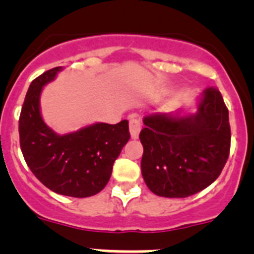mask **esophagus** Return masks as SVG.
<instances>
[{"label":"esophagus","mask_w":254,"mask_h":254,"mask_svg":"<svg viewBox=\"0 0 254 254\" xmlns=\"http://www.w3.org/2000/svg\"><path fill=\"white\" fill-rule=\"evenodd\" d=\"M129 130L130 135H131V139H137L140 134V130H141V123L139 119H131L129 122Z\"/></svg>","instance_id":"1"}]
</instances>
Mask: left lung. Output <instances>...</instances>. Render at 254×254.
<instances>
[{
  "mask_svg": "<svg viewBox=\"0 0 254 254\" xmlns=\"http://www.w3.org/2000/svg\"><path fill=\"white\" fill-rule=\"evenodd\" d=\"M143 124L141 172L152 193L187 198L216 181L231 143L229 111L219 89L207 87L195 114L155 113Z\"/></svg>",
  "mask_w": 254,
  "mask_h": 254,
  "instance_id": "1",
  "label": "left lung"
}]
</instances>
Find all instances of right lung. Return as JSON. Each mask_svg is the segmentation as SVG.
<instances>
[{
	"label": "right lung",
	"mask_w": 254,
	"mask_h": 254,
	"mask_svg": "<svg viewBox=\"0 0 254 254\" xmlns=\"http://www.w3.org/2000/svg\"><path fill=\"white\" fill-rule=\"evenodd\" d=\"M61 66L33 79L19 115V142L28 167L50 190L87 198L99 193L111 178L113 165L129 141V123H96L75 132L59 135L40 114L43 87L56 77Z\"/></svg>",
	"instance_id": "1"
}]
</instances>
